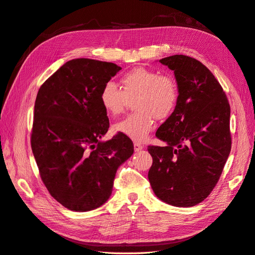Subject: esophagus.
<instances>
[{
	"mask_svg": "<svg viewBox=\"0 0 255 255\" xmlns=\"http://www.w3.org/2000/svg\"><path fill=\"white\" fill-rule=\"evenodd\" d=\"M142 149H143V145H142V144L138 143V142H135V143H134V150H135V151H140V150H142Z\"/></svg>",
	"mask_w": 255,
	"mask_h": 255,
	"instance_id": "34e87169",
	"label": "esophagus"
}]
</instances>
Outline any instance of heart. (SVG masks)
I'll return each mask as SVG.
<instances>
[{
	"mask_svg": "<svg viewBox=\"0 0 255 255\" xmlns=\"http://www.w3.org/2000/svg\"><path fill=\"white\" fill-rule=\"evenodd\" d=\"M122 89L113 81H107L99 100L104 112L116 117L133 102L136 113L116 123V133L137 142L144 141L154 128V118L165 120L173 114L179 102L180 91L176 81L169 75L146 68H136L121 79Z\"/></svg>",
	"mask_w": 255,
	"mask_h": 255,
	"instance_id": "obj_1",
	"label": "heart"
}]
</instances>
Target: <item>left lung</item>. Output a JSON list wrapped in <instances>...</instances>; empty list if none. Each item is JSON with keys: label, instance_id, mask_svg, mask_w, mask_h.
Segmentation results:
<instances>
[{"label": "left lung", "instance_id": "1", "mask_svg": "<svg viewBox=\"0 0 255 255\" xmlns=\"http://www.w3.org/2000/svg\"><path fill=\"white\" fill-rule=\"evenodd\" d=\"M159 63L174 71L180 98L155 134L167 145L148 146L153 158L149 182L161 201L194 206L211 194L229 157L230 104L219 82L199 60L172 55Z\"/></svg>", "mask_w": 255, "mask_h": 255}]
</instances>
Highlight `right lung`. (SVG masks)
Returning a JSON list of instances; mask_svg holds the SVG:
<instances>
[{"label": "right lung", "instance_id": "add662e5", "mask_svg": "<svg viewBox=\"0 0 255 255\" xmlns=\"http://www.w3.org/2000/svg\"><path fill=\"white\" fill-rule=\"evenodd\" d=\"M120 70L113 63L76 58L38 90L30 145L50 195L70 211L104 204L117 169L134 152L132 140L121 134L100 140L110 128L100 92Z\"/></svg>", "mask_w": 255, "mask_h": 255}]
</instances>
